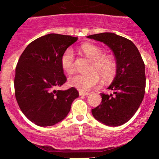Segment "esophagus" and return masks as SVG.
<instances>
[{"label":"esophagus","instance_id":"1","mask_svg":"<svg viewBox=\"0 0 159 159\" xmlns=\"http://www.w3.org/2000/svg\"><path fill=\"white\" fill-rule=\"evenodd\" d=\"M79 94H80V95H82V96H85V95H90V93H84V92H81V91H80Z\"/></svg>","mask_w":159,"mask_h":159}]
</instances>
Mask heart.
<instances>
[{"mask_svg":"<svg viewBox=\"0 0 159 159\" xmlns=\"http://www.w3.org/2000/svg\"><path fill=\"white\" fill-rule=\"evenodd\" d=\"M81 50L88 57L92 58L88 74H77L69 78V84L81 92H88L95 88L100 82V75L105 80L114 77L116 71L115 60L109 56L103 55L101 48L91 43H84ZM61 64L64 70L72 74L75 69V56L72 48H67L61 58Z\"/></svg>","mask_w":159,"mask_h":159,"instance_id":"heart-1","label":"heart"}]
</instances>
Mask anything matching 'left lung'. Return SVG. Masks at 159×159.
Returning <instances> with one entry per match:
<instances>
[{"mask_svg":"<svg viewBox=\"0 0 159 159\" xmlns=\"http://www.w3.org/2000/svg\"><path fill=\"white\" fill-rule=\"evenodd\" d=\"M87 38L109 47L116 61V76L108 88L114 95L101 93V104L92 109L93 116L106 125H122L134 116L144 98V62L135 45L124 37L103 32Z\"/></svg>","mask_w":159,"mask_h":159,"instance_id":"1","label":"left lung"}]
</instances>
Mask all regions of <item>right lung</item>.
I'll return each instance as SVG.
<instances>
[{"label": "right lung", "instance_id": "add662e5", "mask_svg": "<svg viewBox=\"0 0 159 159\" xmlns=\"http://www.w3.org/2000/svg\"><path fill=\"white\" fill-rule=\"evenodd\" d=\"M78 38L48 34L30 43L16 67L15 96L27 118L40 127L62 121L79 96L75 88L56 90L66 81L61 58Z\"/></svg>", "mask_w": 159, "mask_h": 159}]
</instances>
